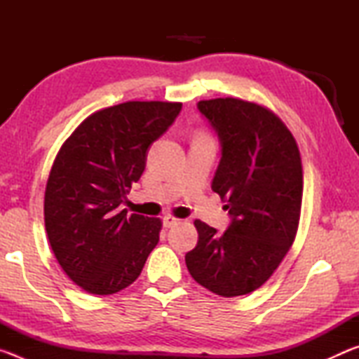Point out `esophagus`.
Masks as SVG:
<instances>
[{
    "mask_svg": "<svg viewBox=\"0 0 359 359\" xmlns=\"http://www.w3.org/2000/svg\"><path fill=\"white\" fill-rule=\"evenodd\" d=\"M177 223H180V220H179V218L172 217V215L163 217V226H165V228H172V226H175V224H177Z\"/></svg>",
    "mask_w": 359,
    "mask_h": 359,
    "instance_id": "obj_1",
    "label": "esophagus"
}]
</instances>
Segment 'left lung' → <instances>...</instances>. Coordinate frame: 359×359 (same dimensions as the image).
Segmentation results:
<instances>
[{"label":"left lung","mask_w":359,"mask_h":359,"mask_svg":"<svg viewBox=\"0 0 359 359\" xmlns=\"http://www.w3.org/2000/svg\"><path fill=\"white\" fill-rule=\"evenodd\" d=\"M220 141L212 190L226 203L223 234L194 222L198 244L185 255L191 277L215 294L259 288L293 244L302 201L299 149L277 115L238 98L199 101Z\"/></svg>","instance_id":"left-lung-1"}]
</instances>
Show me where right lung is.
Here are the masks:
<instances>
[{
	"mask_svg": "<svg viewBox=\"0 0 359 359\" xmlns=\"http://www.w3.org/2000/svg\"><path fill=\"white\" fill-rule=\"evenodd\" d=\"M180 111V102H121L85 118L60 149L46 187V231L66 276L88 293L130 287L160 241V218L118 205Z\"/></svg>",
	"mask_w": 359,
	"mask_h": 359,
	"instance_id": "obj_1",
	"label": "right lung"
}]
</instances>
